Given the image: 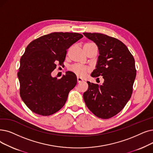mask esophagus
<instances>
[{
	"label": "esophagus",
	"instance_id": "34e87169",
	"mask_svg": "<svg viewBox=\"0 0 153 153\" xmlns=\"http://www.w3.org/2000/svg\"><path fill=\"white\" fill-rule=\"evenodd\" d=\"M77 81L78 83H80V82H81L82 81H83V80H82V79H81V77H77Z\"/></svg>",
	"mask_w": 153,
	"mask_h": 153
}]
</instances>
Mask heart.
<instances>
[{"label":"heart","mask_w":153,"mask_h":153,"mask_svg":"<svg viewBox=\"0 0 153 153\" xmlns=\"http://www.w3.org/2000/svg\"><path fill=\"white\" fill-rule=\"evenodd\" d=\"M89 44H92V43L85 44V45H89ZM70 70L72 72H74V74H76L77 76H80V77L84 76L86 74V73L89 71V69L88 68H86L83 65H81L79 64H74L72 65L70 68Z\"/></svg>","instance_id":"obj_1"}]
</instances>
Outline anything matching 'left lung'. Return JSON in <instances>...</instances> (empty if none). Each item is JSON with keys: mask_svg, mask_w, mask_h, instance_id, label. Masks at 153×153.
<instances>
[{"mask_svg": "<svg viewBox=\"0 0 153 153\" xmlns=\"http://www.w3.org/2000/svg\"><path fill=\"white\" fill-rule=\"evenodd\" d=\"M83 34L99 49L96 69L91 76H102L104 80L102 85L88 82L84 100L95 116L109 119L118 114L131 97L136 76L134 59L126 45L114 37L100 33Z\"/></svg>", "mask_w": 153, "mask_h": 153, "instance_id": "obj_1", "label": "left lung"}]
</instances>
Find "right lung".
Masks as SVG:
<instances>
[{
  "mask_svg": "<svg viewBox=\"0 0 153 153\" xmlns=\"http://www.w3.org/2000/svg\"><path fill=\"white\" fill-rule=\"evenodd\" d=\"M79 33L53 32L32 41L20 61L17 73L20 96L34 113L50 116L64 105L77 84L76 76L67 71L61 79L52 77L56 64H62L67 49L81 39Z\"/></svg>",
  "mask_w": 153,
  "mask_h": 153,
  "instance_id": "obj_1",
  "label": "right lung"
}]
</instances>
